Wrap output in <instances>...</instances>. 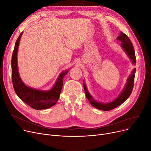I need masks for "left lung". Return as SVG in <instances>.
<instances>
[{"mask_svg": "<svg viewBox=\"0 0 151 151\" xmlns=\"http://www.w3.org/2000/svg\"><path fill=\"white\" fill-rule=\"evenodd\" d=\"M117 39L119 40L122 42L121 45L123 47V49L125 50V51L129 57L130 58L132 62L134 65H136V57H135V52L134 50V47L133 46V44L129 38L127 37L126 34H125L123 32H121L120 36L117 37ZM136 68H134L133 71L131 75L129 76L127 80V82L126 86L124 88L123 91L121 92V93L119 95L117 99H116L114 100L111 101L109 104H101V103L97 102L92 97L89 93L88 92V90L86 89V87L83 84L84 91L86 93V96L88 100L90 101L91 104L95 108L97 109L104 110V111H110L111 110L118 106L121 105L122 103H124L127 99L132 92L133 88V84H134V75H135Z\"/></svg>", "mask_w": 151, "mask_h": 151, "instance_id": "1", "label": "left lung"}]
</instances>
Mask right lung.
Instances as JSON below:
<instances>
[{
	"instance_id": "right-lung-1",
	"label": "right lung",
	"mask_w": 151,
	"mask_h": 151,
	"mask_svg": "<svg viewBox=\"0 0 151 151\" xmlns=\"http://www.w3.org/2000/svg\"><path fill=\"white\" fill-rule=\"evenodd\" d=\"M22 34V32L16 42L12 57V77L14 90L19 98L31 108L37 110L49 108L58 101L63 86V78L68 71H63L59 75L58 81L50 91H41L26 86L19 77L17 64V52Z\"/></svg>"
}]
</instances>
